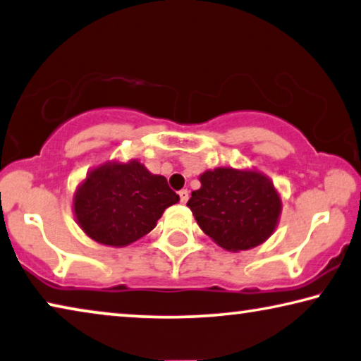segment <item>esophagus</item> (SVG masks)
Returning <instances> with one entry per match:
<instances>
[{"label": "esophagus", "mask_w": 361, "mask_h": 361, "mask_svg": "<svg viewBox=\"0 0 361 361\" xmlns=\"http://www.w3.org/2000/svg\"><path fill=\"white\" fill-rule=\"evenodd\" d=\"M179 198H180V203H187V200H188V190H187V188H182V190L179 192Z\"/></svg>", "instance_id": "1"}]
</instances>
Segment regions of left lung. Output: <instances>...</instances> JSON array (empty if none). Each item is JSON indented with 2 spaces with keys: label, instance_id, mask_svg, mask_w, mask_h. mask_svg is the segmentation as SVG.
I'll use <instances>...</instances> for the list:
<instances>
[{
  "label": "left lung",
  "instance_id": "obj_1",
  "mask_svg": "<svg viewBox=\"0 0 361 361\" xmlns=\"http://www.w3.org/2000/svg\"><path fill=\"white\" fill-rule=\"evenodd\" d=\"M187 207L198 226L229 252L248 250L273 234L281 198L268 177L257 171L218 168L200 176Z\"/></svg>",
  "mask_w": 361,
  "mask_h": 361
}]
</instances>
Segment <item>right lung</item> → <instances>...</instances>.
<instances>
[{"mask_svg": "<svg viewBox=\"0 0 361 361\" xmlns=\"http://www.w3.org/2000/svg\"><path fill=\"white\" fill-rule=\"evenodd\" d=\"M179 202L164 176L138 161L106 163L87 176L74 197L77 223L103 245L124 247L148 234L163 212Z\"/></svg>", "mask_w": 361, "mask_h": 361, "instance_id": "1", "label": "right lung"}]
</instances>
